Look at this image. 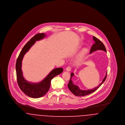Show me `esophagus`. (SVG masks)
Masks as SVG:
<instances>
[{"instance_id":"34e87169","label":"esophagus","mask_w":125,"mask_h":125,"mask_svg":"<svg viewBox=\"0 0 125 125\" xmlns=\"http://www.w3.org/2000/svg\"><path fill=\"white\" fill-rule=\"evenodd\" d=\"M71 70V67L70 66H68L66 68V71H67L69 72Z\"/></svg>"}]
</instances>
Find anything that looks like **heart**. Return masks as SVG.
Masks as SVG:
<instances>
[{
  "label": "heart",
  "mask_w": 125,
  "mask_h": 125,
  "mask_svg": "<svg viewBox=\"0 0 125 125\" xmlns=\"http://www.w3.org/2000/svg\"><path fill=\"white\" fill-rule=\"evenodd\" d=\"M88 50L87 48L83 49L78 58L77 61V62L82 61L84 58V57H85V56L87 55V54L88 53Z\"/></svg>",
  "instance_id": "obj_1"
}]
</instances>
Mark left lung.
<instances>
[{
    "label": "left lung",
    "instance_id": "obj_1",
    "mask_svg": "<svg viewBox=\"0 0 125 125\" xmlns=\"http://www.w3.org/2000/svg\"><path fill=\"white\" fill-rule=\"evenodd\" d=\"M93 38L94 41H95V43L93 45H92V47L91 48L89 53H92L93 52H94L97 50H102L106 52V48L105 47V46L104 45L103 43L95 36H93ZM73 75H74V73H71L70 79L69 82V83L68 84V89L71 91L72 93H73V94H74V95L78 96H85V95L90 94L98 89L106 80V76H107V73H106V75L104 78V79L102 82V83L97 87H95L94 89H88L87 90H83L80 89V88L78 86L74 85L73 83V81H72V78L73 77Z\"/></svg>",
    "mask_w": 125,
    "mask_h": 125
}]
</instances>
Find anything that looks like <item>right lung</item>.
<instances>
[{"instance_id":"obj_1","label":"right lung","mask_w":125,"mask_h":125,"mask_svg":"<svg viewBox=\"0 0 125 125\" xmlns=\"http://www.w3.org/2000/svg\"><path fill=\"white\" fill-rule=\"evenodd\" d=\"M45 36V33H38L33 37L22 48L16 63V71L18 85L26 95L34 98L41 97L46 94L50 89L51 80L63 71L62 68L54 69L42 81L38 83H30L23 77L21 65L24 55L29 51L36 41L42 39Z\"/></svg>"}]
</instances>
